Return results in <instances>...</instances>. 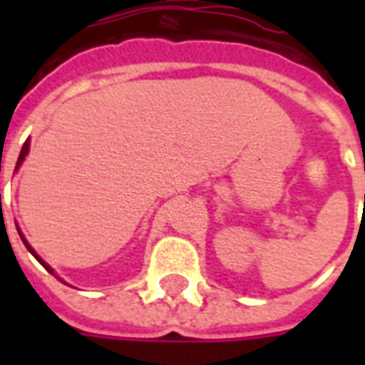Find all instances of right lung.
<instances>
[{"instance_id":"right-lung-1","label":"right lung","mask_w":365,"mask_h":365,"mask_svg":"<svg viewBox=\"0 0 365 365\" xmlns=\"http://www.w3.org/2000/svg\"><path fill=\"white\" fill-rule=\"evenodd\" d=\"M27 152H29V140H25V144H23V148H21L19 160H17V166H19L21 162H23V160H25V156H27ZM21 238H23V237H21ZM23 242H25V246H27V250H29V252L33 254V256H35L36 260L41 262V264H43L44 268L48 269V272H51V274H54V272H52V269H51V268H48V266H46V264H44V262H43V260H41V258H38V256H36V254H35V252H33V248H31V246H29V245H27V240H25V238H23Z\"/></svg>"}]
</instances>
